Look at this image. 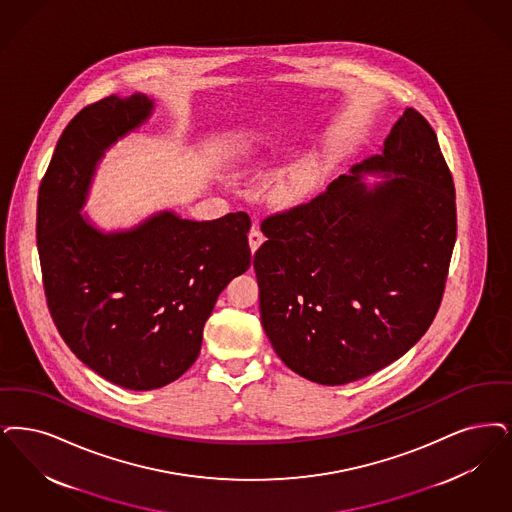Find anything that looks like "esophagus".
Returning <instances> with one entry per match:
<instances>
[{
	"label": "esophagus",
	"mask_w": 512,
	"mask_h": 512,
	"mask_svg": "<svg viewBox=\"0 0 512 512\" xmlns=\"http://www.w3.org/2000/svg\"><path fill=\"white\" fill-rule=\"evenodd\" d=\"M263 242H265V234L261 232L259 225L251 226V230H249V247H251V251L255 253Z\"/></svg>",
	"instance_id": "34e87169"
}]
</instances>
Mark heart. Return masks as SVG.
<instances>
[{
  "label": "heart",
  "instance_id": "heart-1",
  "mask_svg": "<svg viewBox=\"0 0 512 512\" xmlns=\"http://www.w3.org/2000/svg\"><path fill=\"white\" fill-rule=\"evenodd\" d=\"M291 188H293V183L291 181H286V183L280 186V190H278V194L280 196H289V192H291Z\"/></svg>",
  "mask_w": 512,
  "mask_h": 512
}]
</instances>
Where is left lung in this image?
I'll return each instance as SVG.
<instances>
[{
  "label": "left lung",
  "instance_id": "1",
  "mask_svg": "<svg viewBox=\"0 0 512 512\" xmlns=\"http://www.w3.org/2000/svg\"><path fill=\"white\" fill-rule=\"evenodd\" d=\"M381 170L383 184L359 181ZM261 230V322L287 368L333 387L389 366L430 328L455 246V188L434 129L406 108L381 154Z\"/></svg>",
  "mask_w": 512,
  "mask_h": 512
}]
</instances>
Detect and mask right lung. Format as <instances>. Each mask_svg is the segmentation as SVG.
Returning a JSON list of instances; mask_svg holds the SVG:
<instances>
[{
	"instance_id": "right-lung-1",
	"label": "right lung",
	"mask_w": 512,
	"mask_h": 512,
	"mask_svg": "<svg viewBox=\"0 0 512 512\" xmlns=\"http://www.w3.org/2000/svg\"><path fill=\"white\" fill-rule=\"evenodd\" d=\"M144 95L80 110L40 184L38 253L47 307L87 368L123 389L169 385L202 348L219 293L251 265L249 215L188 221L162 211L103 234L78 213L108 146L150 118Z\"/></svg>"
}]
</instances>
